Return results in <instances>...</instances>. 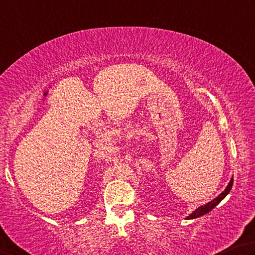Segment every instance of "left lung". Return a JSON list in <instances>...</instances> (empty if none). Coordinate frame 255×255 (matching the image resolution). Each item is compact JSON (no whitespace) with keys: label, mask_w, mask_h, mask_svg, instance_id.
Instances as JSON below:
<instances>
[{"label":"left lung","mask_w":255,"mask_h":255,"mask_svg":"<svg viewBox=\"0 0 255 255\" xmlns=\"http://www.w3.org/2000/svg\"><path fill=\"white\" fill-rule=\"evenodd\" d=\"M232 186H233V177L231 178V180L227 186L225 187V189L222 191V193L217 196L216 198H214L212 202H209L207 204H205L204 206H200L198 208H196L195 211L190 214L189 216H187L186 220H195V218H198V217H202L204 215H206L207 213H209L212 211L213 208H215L218 204H220L223 199H224L227 195H229L230 190L232 188Z\"/></svg>","instance_id":"8db88e82"}]
</instances>
